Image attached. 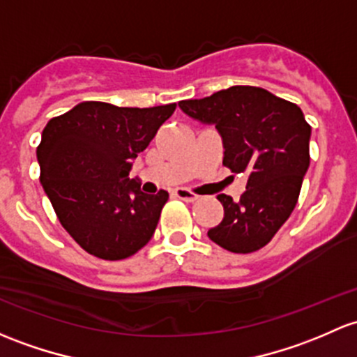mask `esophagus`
Wrapping results in <instances>:
<instances>
[{"label": "esophagus", "mask_w": 357, "mask_h": 357, "mask_svg": "<svg viewBox=\"0 0 357 357\" xmlns=\"http://www.w3.org/2000/svg\"><path fill=\"white\" fill-rule=\"evenodd\" d=\"M172 195H174L176 198H179V200H185V202L198 200V195L197 193H193V191L185 190V188H176L174 191H172Z\"/></svg>", "instance_id": "obj_1"}]
</instances>
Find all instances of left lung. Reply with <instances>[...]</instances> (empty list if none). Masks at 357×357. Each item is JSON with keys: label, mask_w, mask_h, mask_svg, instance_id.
<instances>
[{"label": "left lung", "mask_w": 357, "mask_h": 357, "mask_svg": "<svg viewBox=\"0 0 357 357\" xmlns=\"http://www.w3.org/2000/svg\"><path fill=\"white\" fill-rule=\"evenodd\" d=\"M179 107L215 125L224 142V166L236 174L248 172L246 191L238 202L217 197L224 219L208 229V238L232 253H253L268 245L298 204L310 167L311 126L303 111L251 85L181 100Z\"/></svg>", "instance_id": "obj_1"}]
</instances>
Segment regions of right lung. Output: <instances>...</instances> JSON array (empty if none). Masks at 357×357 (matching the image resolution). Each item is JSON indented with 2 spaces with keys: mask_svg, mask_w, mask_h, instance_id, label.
<instances>
[{
  "mask_svg": "<svg viewBox=\"0 0 357 357\" xmlns=\"http://www.w3.org/2000/svg\"><path fill=\"white\" fill-rule=\"evenodd\" d=\"M174 109L87 100L46 125L37 147L40 183L61 226L87 253L125 260L153 236L169 193H144L130 171Z\"/></svg>",
  "mask_w": 357,
  "mask_h": 357,
  "instance_id": "right-lung-1",
  "label": "right lung"
}]
</instances>
